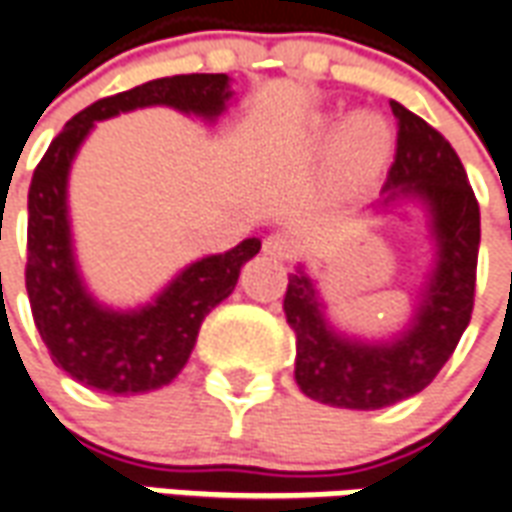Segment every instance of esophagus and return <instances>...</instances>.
Returning a JSON list of instances; mask_svg holds the SVG:
<instances>
[{"mask_svg":"<svg viewBox=\"0 0 512 512\" xmlns=\"http://www.w3.org/2000/svg\"><path fill=\"white\" fill-rule=\"evenodd\" d=\"M294 251H297V242H294L289 234H281V231H275V234H270V237L264 240V253L272 256V259H292Z\"/></svg>","mask_w":512,"mask_h":512,"instance_id":"esophagus-1","label":"esophagus"}]
</instances>
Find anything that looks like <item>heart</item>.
<instances>
[{
  "mask_svg": "<svg viewBox=\"0 0 512 512\" xmlns=\"http://www.w3.org/2000/svg\"><path fill=\"white\" fill-rule=\"evenodd\" d=\"M322 136L333 141L343 169L352 174H371L387 158L393 144L390 125L376 114H354L343 125L324 122Z\"/></svg>",
  "mask_w": 512,
  "mask_h": 512,
  "instance_id": "b5f03b06",
  "label": "heart"
}]
</instances>
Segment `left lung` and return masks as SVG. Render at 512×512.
Wrapping results in <instances>:
<instances>
[{
    "label": "left lung",
    "instance_id": "8db88e82",
    "mask_svg": "<svg viewBox=\"0 0 512 512\" xmlns=\"http://www.w3.org/2000/svg\"><path fill=\"white\" fill-rule=\"evenodd\" d=\"M395 163L379 210L414 201L425 212L434 261L417 292L412 319L387 341L338 330L305 264L289 275L283 311L297 335L294 379L313 401L338 409H384L412 398L442 371L472 319L480 207L464 163L439 130L401 103Z\"/></svg>",
    "mask_w": 512,
    "mask_h": 512
}]
</instances>
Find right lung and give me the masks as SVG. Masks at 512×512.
Masks as SVG:
<instances>
[{"mask_svg": "<svg viewBox=\"0 0 512 512\" xmlns=\"http://www.w3.org/2000/svg\"><path fill=\"white\" fill-rule=\"evenodd\" d=\"M231 98L226 73L155 78L78 111L37 163L29 185L26 294L54 365L84 387L138 395L169 384L188 363L204 316L234 292L242 264L261 251V240L248 237L231 251L193 261L155 300L138 308H108L92 297L81 278L70 231L67 179L78 149L95 122L125 111L169 106L215 122Z\"/></svg>", "mask_w": 512, "mask_h": 512, "instance_id": "1", "label": "right lung"}]
</instances>
